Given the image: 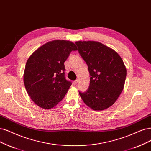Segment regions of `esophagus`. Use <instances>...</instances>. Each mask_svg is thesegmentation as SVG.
Returning <instances> with one entry per match:
<instances>
[{"label": "esophagus", "instance_id": "esophagus-1", "mask_svg": "<svg viewBox=\"0 0 151 151\" xmlns=\"http://www.w3.org/2000/svg\"><path fill=\"white\" fill-rule=\"evenodd\" d=\"M78 82H79V80L77 79V80H76V81H74L73 84H74V85H77V84H78Z\"/></svg>", "mask_w": 151, "mask_h": 151}]
</instances>
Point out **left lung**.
<instances>
[{"instance_id":"left-lung-1","label":"left lung","mask_w":151,"mask_h":151,"mask_svg":"<svg viewBox=\"0 0 151 151\" xmlns=\"http://www.w3.org/2000/svg\"><path fill=\"white\" fill-rule=\"evenodd\" d=\"M76 44L91 76L89 89L79 95L93 110H105L115 103L124 89L126 67L115 50L101 42L79 40Z\"/></svg>"}]
</instances>
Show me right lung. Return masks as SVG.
Wrapping results in <instances>:
<instances>
[{
  "label": "right lung",
  "mask_w": 151,
  "mask_h": 151,
  "mask_svg": "<svg viewBox=\"0 0 151 151\" xmlns=\"http://www.w3.org/2000/svg\"><path fill=\"white\" fill-rule=\"evenodd\" d=\"M76 44L65 40H54L40 46L30 55L24 72L25 87L31 99L44 109L55 107L71 86L65 79L64 62Z\"/></svg>",
  "instance_id": "add662e5"
}]
</instances>
